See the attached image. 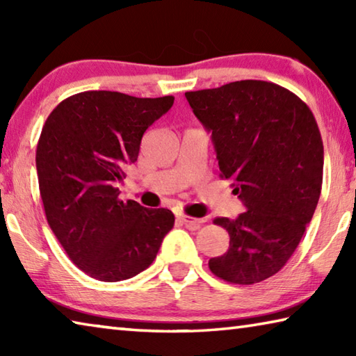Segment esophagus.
<instances>
[{"label": "esophagus", "instance_id": "obj_1", "mask_svg": "<svg viewBox=\"0 0 356 356\" xmlns=\"http://www.w3.org/2000/svg\"><path fill=\"white\" fill-rule=\"evenodd\" d=\"M180 220H182L184 225H186L190 229H197L204 222L202 218H193V216H188V215H182L180 216Z\"/></svg>", "mask_w": 356, "mask_h": 356}]
</instances>
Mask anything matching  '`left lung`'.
I'll return each instance as SVG.
<instances>
[{
    "mask_svg": "<svg viewBox=\"0 0 356 356\" xmlns=\"http://www.w3.org/2000/svg\"><path fill=\"white\" fill-rule=\"evenodd\" d=\"M212 134L220 177L232 182L245 212L216 218L229 250L209 268L231 284H254L284 267L317 207L323 143L309 106L289 89L242 80L185 92Z\"/></svg>",
    "mask_w": 356,
    "mask_h": 356,
    "instance_id": "1",
    "label": "left lung"
}]
</instances>
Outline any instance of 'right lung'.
<instances>
[{
    "instance_id": "obj_1",
    "label": "right lung",
    "mask_w": 356,
    "mask_h": 356,
    "mask_svg": "<svg viewBox=\"0 0 356 356\" xmlns=\"http://www.w3.org/2000/svg\"><path fill=\"white\" fill-rule=\"evenodd\" d=\"M172 104V95L84 91L45 120L35 166L47 221L70 261L91 278H134L154 262L174 226L171 210L119 200L116 186L136 161L144 131Z\"/></svg>"
}]
</instances>
